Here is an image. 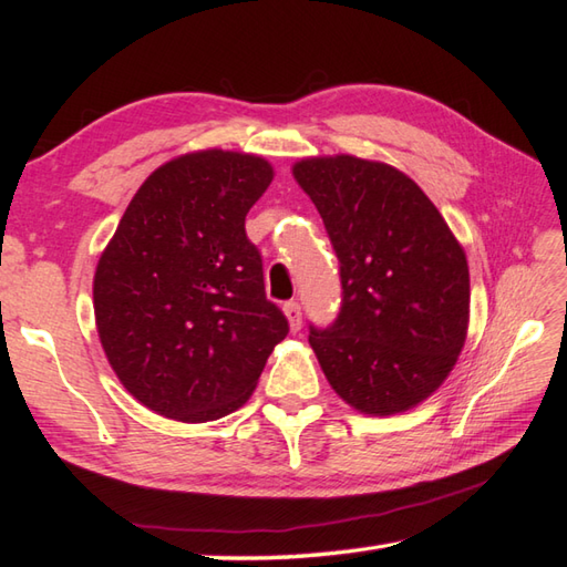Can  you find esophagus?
Returning a JSON list of instances; mask_svg holds the SVG:
<instances>
[{
    "label": "esophagus",
    "mask_w": 567,
    "mask_h": 567,
    "mask_svg": "<svg viewBox=\"0 0 567 567\" xmlns=\"http://www.w3.org/2000/svg\"><path fill=\"white\" fill-rule=\"evenodd\" d=\"M285 315L290 319V329L299 331L302 329V305L297 302V299H290V302H285Z\"/></svg>",
    "instance_id": "esophagus-1"
}]
</instances>
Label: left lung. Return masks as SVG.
I'll return each mask as SVG.
<instances>
[{"label":"left lung","instance_id":"left-lung-1","mask_svg":"<svg viewBox=\"0 0 567 567\" xmlns=\"http://www.w3.org/2000/svg\"><path fill=\"white\" fill-rule=\"evenodd\" d=\"M339 258L341 307L309 343L331 388L394 414L439 388L461 355L470 275L441 212L404 173L353 155L295 165Z\"/></svg>","mask_w":567,"mask_h":567}]
</instances>
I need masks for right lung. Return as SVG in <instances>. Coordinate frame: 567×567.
I'll return each instance as SVG.
<instances>
[{
    "instance_id": "add662e5",
    "label": "right lung",
    "mask_w": 567,
    "mask_h": 567,
    "mask_svg": "<svg viewBox=\"0 0 567 567\" xmlns=\"http://www.w3.org/2000/svg\"><path fill=\"white\" fill-rule=\"evenodd\" d=\"M270 179L258 155H183L141 185L102 252L94 317L104 353L153 412L187 424L236 412L290 331L246 236Z\"/></svg>"
}]
</instances>
